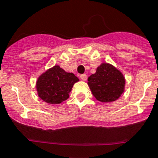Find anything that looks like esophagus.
Segmentation results:
<instances>
[{
    "label": "esophagus",
    "mask_w": 158,
    "mask_h": 158,
    "mask_svg": "<svg viewBox=\"0 0 158 158\" xmlns=\"http://www.w3.org/2000/svg\"><path fill=\"white\" fill-rule=\"evenodd\" d=\"M81 79L82 81H86L87 80L86 74H81Z\"/></svg>",
    "instance_id": "obj_1"
}]
</instances>
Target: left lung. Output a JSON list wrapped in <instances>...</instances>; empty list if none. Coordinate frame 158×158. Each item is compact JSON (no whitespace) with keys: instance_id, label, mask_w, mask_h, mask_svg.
Listing matches in <instances>:
<instances>
[{"instance_id":"obj_1","label":"left lung","mask_w":158,"mask_h":158,"mask_svg":"<svg viewBox=\"0 0 158 158\" xmlns=\"http://www.w3.org/2000/svg\"><path fill=\"white\" fill-rule=\"evenodd\" d=\"M88 85L96 99L110 102L118 99L123 93L125 80L121 72L113 65L102 63L94 74L89 77Z\"/></svg>"}]
</instances>
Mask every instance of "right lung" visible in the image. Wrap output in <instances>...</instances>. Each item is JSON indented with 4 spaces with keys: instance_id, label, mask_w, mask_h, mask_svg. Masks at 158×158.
I'll list each match as a JSON object with an SVG mask.
<instances>
[{
    "instance_id": "add662e5",
    "label": "right lung",
    "mask_w": 158,
    "mask_h": 158,
    "mask_svg": "<svg viewBox=\"0 0 158 158\" xmlns=\"http://www.w3.org/2000/svg\"><path fill=\"white\" fill-rule=\"evenodd\" d=\"M79 81L73 73H67L56 65L38 78V94L48 103L59 104L69 97L74 83Z\"/></svg>"
}]
</instances>
